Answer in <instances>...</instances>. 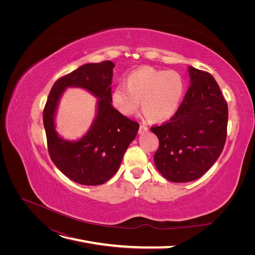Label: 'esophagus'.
I'll return each instance as SVG.
<instances>
[{"label": "esophagus", "mask_w": 255, "mask_h": 255, "mask_svg": "<svg viewBox=\"0 0 255 255\" xmlns=\"http://www.w3.org/2000/svg\"><path fill=\"white\" fill-rule=\"evenodd\" d=\"M148 127H146L144 124H140V126H139V130H138V133L139 134H142L143 132H145V131H148Z\"/></svg>", "instance_id": "obj_1"}]
</instances>
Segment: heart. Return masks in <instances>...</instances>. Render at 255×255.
Returning <instances> with one entry per match:
<instances>
[{
    "mask_svg": "<svg viewBox=\"0 0 255 255\" xmlns=\"http://www.w3.org/2000/svg\"><path fill=\"white\" fill-rule=\"evenodd\" d=\"M126 85H118L112 93L115 109L125 116L134 115L140 105L145 118L164 122L175 115L185 94V80L173 70H157L151 67L132 71Z\"/></svg>",
    "mask_w": 255,
    "mask_h": 255,
    "instance_id": "obj_1",
    "label": "heart"
}]
</instances>
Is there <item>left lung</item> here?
Masks as SVG:
<instances>
[{"mask_svg":"<svg viewBox=\"0 0 255 255\" xmlns=\"http://www.w3.org/2000/svg\"><path fill=\"white\" fill-rule=\"evenodd\" d=\"M188 71L191 85L177 113L151 128L159 139L155 165L175 183L202 177L216 162L226 140L229 109L215 78L192 66Z\"/></svg>","mask_w":255,"mask_h":255,"instance_id":"obj_1","label":"left lung"}]
</instances>
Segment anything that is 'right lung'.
<instances>
[{"label": "right lung", "mask_w": 255, "mask_h": 255, "mask_svg": "<svg viewBox=\"0 0 255 255\" xmlns=\"http://www.w3.org/2000/svg\"><path fill=\"white\" fill-rule=\"evenodd\" d=\"M115 64L111 61L80 66L53 84L43 111L50 159L64 175L82 185L96 186L109 181L118 171L139 124L112 105V80ZM77 86L99 98L98 115L86 135L76 142L62 139L54 128L58 100L66 87Z\"/></svg>", "instance_id": "1"}]
</instances>
